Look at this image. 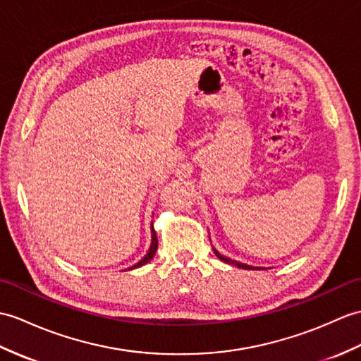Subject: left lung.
Listing matches in <instances>:
<instances>
[{
    "label": "left lung",
    "instance_id": "8db88e82",
    "mask_svg": "<svg viewBox=\"0 0 361 361\" xmlns=\"http://www.w3.org/2000/svg\"><path fill=\"white\" fill-rule=\"evenodd\" d=\"M214 252H215V255L219 257L221 262H224V263H229V264H235L237 267H240V269H247V271H250V269H259V267H254V266H249V264H243V263H240V262H235V259H231V258H226V257H223L219 250H215L214 249Z\"/></svg>",
    "mask_w": 361,
    "mask_h": 361
}]
</instances>
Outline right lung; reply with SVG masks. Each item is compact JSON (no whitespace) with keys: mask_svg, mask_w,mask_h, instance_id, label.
Instances as JSON below:
<instances>
[{"mask_svg":"<svg viewBox=\"0 0 361 361\" xmlns=\"http://www.w3.org/2000/svg\"><path fill=\"white\" fill-rule=\"evenodd\" d=\"M157 247H158V238H157V233H155L154 226H152V245H150L149 252H147V255H146L145 258L141 259V262H138L133 267H140V266H142V264H146L147 262H150V259L154 258V255H155V252H157ZM133 267H132V269H133Z\"/></svg>","mask_w":361,"mask_h":361,"instance_id":"right-lung-1","label":"right lung"}]
</instances>
